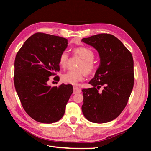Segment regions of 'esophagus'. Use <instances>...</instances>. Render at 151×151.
Listing matches in <instances>:
<instances>
[{"instance_id":"1","label":"esophagus","mask_w":151,"mask_h":151,"mask_svg":"<svg viewBox=\"0 0 151 151\" xmlns=\"http://www.w3.org/2000/svg\"><path fill=\"white\" fill-rule=\"evenodd\" d=\"M74 94H76V93H79L81 92V90L80 88H79L78 87H76V86H74Z\"/></svg>"}]
</instances>
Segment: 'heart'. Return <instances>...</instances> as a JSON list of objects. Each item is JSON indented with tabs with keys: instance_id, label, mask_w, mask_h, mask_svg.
Wrapping results in <instances>:
<instances>
[{
	"instance_id": "b5f03b06",
	"label": "heart",
	"mask_w": 151,
	"mask_h": 151,
	"mask_svg": "<svg viewBox=\"0 0 151 151\" xmlns=\"http://www.w3.org/2000/svg\"><path fill=\"white\" fill-rule=\"evenodd\" d=\"M74 53L76 55L80 57L83 59L78 67L79 70H70L62 76V81L65 84L75 85L78 82L83 81L87 74H93L96 69V65L93 61L94 58V53L91 49L87 47H79L74 50ZM68 53L67 51L61 53L59 57V65L65 68L68 62Z\"/></svg>"
}]
</instances>
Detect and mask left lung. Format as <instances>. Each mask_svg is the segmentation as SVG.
Listing matches in <instances>:
<instances>
[{
	"label": "left lung",
	"mask_w": 151,
	"mask_h": 151,
	"mask_svg": "<svg viewBox=\"0 0 151 151\" xmlns=\"http://www.w3.org/2000/svg\"><path fill=\"white\" fill-rule=\"evenodd\" d=\"M82 42L93 47L100 58L94 77L89 83L93 88L82 90V111L91 122H109L120 115L129 101L134 83L133 57L121 41L110 34L96 35L82 39Z\"/></svg>",
	"instance_id": "1"
}]
</instances>
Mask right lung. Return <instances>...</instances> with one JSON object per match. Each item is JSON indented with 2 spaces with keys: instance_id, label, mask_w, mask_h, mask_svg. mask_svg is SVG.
Wrapping results in <instances>:
<instances>
[{
  "instance_id": "right-lung-1",
  "label": "right lung",
  "mask_w": 151,
  "mask_h": 151,
  "mask_svg": "<svg viewBox=\"0 0 151 151\" xmlns=\"http://www.w3.org/2000/svg\"><path fill=\"white\" fill-rule=\"evenodd\" d=\"M67 44V40L60 36L36 33L16 54V91L26 113L38 122L52 123L60 120L73 93L71 84L52 88L47 84L49 77L60 70L59 57Z\"/></svg>"
}]
</instances>
